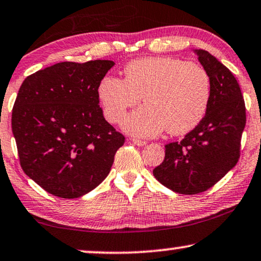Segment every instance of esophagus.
<instances>
[{
    "label": "esophagus",
    "mask_w": 261,
    "mask_h": 261,
    "mask_svg": "<svg viewBox=\"0 0 261 261\" xmlns=\"http://www.w3.org/2000/svg\"><path fill=\"white\" fill-rule=\"evenodd\" d=\"M130 141H132V143H133L134 145H138V146H145V145H146V141L140 140V139H135V138H133V139H130Z\"/></svg>",
    "instance_id": "1"
}]
</instances>
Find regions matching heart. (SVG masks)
<instances>
[{
	"mask_svg": "<svg viewBox=\"0 0 261 261\" xmlns=\"http://www.w3.org/2000/svg\"><path fill=\"white\" fill-rule=\"evenodd\" d=\"M126 79L108 75L98 94L110 123H120L143 97L145 104L130 114L124 129L138 137H154L167 129L182 135L194 129L207 111L211 81L202 67L171 57L132 61Z\"/></svg>",
	"mask_w": 261,
	"mask_h": 261,
	"instance_id": "obj_1",
	"label": "heart"
}]
</instances>
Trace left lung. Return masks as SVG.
<instances>
[{"mask_svg":"<svg viewBox=\"0 0 261 261\" xmlns=\"http://www.w3.org/2000/svg\"><path fill=\"white\" fill-rule=\"evenodd\" d=\"M211 81L205 117L181 141L165 145V157L153 169L162 185L180 194L207 191L239 162L246 107L238 80L205 50H194Z\"/></svg>","mask_w":261,"mask_h":261,"instance_id":"1","label":"left lung"}]
</instances>
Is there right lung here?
<instances>
[{
  "label": "right lung",
  "mask_w": 261,
  "mask_h": 261,
  "mask_svg": "<svg viewBox=\"0 0 261 261\" xmlns=\"http://www.w3.org/2000/svg\"><path fill=\"white\" fill-rule=\"evenodd\" d=\"M114 64L60 62L20 86L12 113L20 165L55 197L79 198L96 188L124 144L99 107L98 87Z\"/></svg>",
  "instance_id": "1"
}]
</instances>
